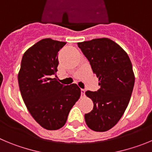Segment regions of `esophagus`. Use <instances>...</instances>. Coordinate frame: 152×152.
I'll return each instance as SVG.
<instances>
[{
    "label": "esophagus",
    "mask_w": 152,
    "mask_h": 152,
    "mask_svg": "<svg viewBox=\"0 0 152 152\" xmlns=\"http://www.w3.org/2000/svg\"><path fill=\"white\" fill-rule=\"evenodd\" d=\"M85 92H86V90L82 88L81 89V97L82 98H84L85 97Z\"/></svg>",
    "instance_id": "1"
}]
</instances>
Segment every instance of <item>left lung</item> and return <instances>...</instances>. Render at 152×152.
I'll use <instances>...</instances> for the list:
<instances>
[{
	"label": "left lung",
	"mask_w": 152,
	"mask_h": 152,
	"mask_svg": "<svg viewBox=\"0 0 152 152\" xmlns=\"http://www.w3.org/2000/svg\"><path fill=\"white\" fill-rule=\"evenodd\" d=\"M98 78L100 88L86 91L94 107L85 114L90 129L109 130L117 124L126 109L135 83L132 63L125 50L107 38L77 43Z\"/></svg>",
	"instance_id": "obj_1"
}]
</instances>
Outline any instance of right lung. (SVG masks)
<instances>
[{
    "instance_id": "add662e5",
    "label": "right lung",
    "mask_w": 152,
    "mask_h": 152,
    "mask_svg": "<svg viewBox=\"0 0 152 152\" xmlns=\"http://www.w3.org/2000/svg\"><path fill=\"white\" fill-rule=\"evenodd\" d=\"M65 45L51 39L35 43L23 54L18 74L20 93L28 112L48 130L65 125L71 108L81 95L77 85L64 86L53 76L59 64L57 53Z\"/></svg>"
}]
</instances>
